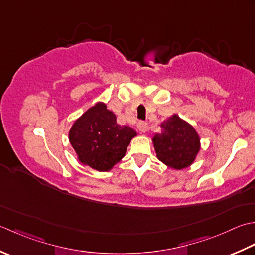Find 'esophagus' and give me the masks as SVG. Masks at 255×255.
<instances>
[{
    "mask_svg": "<svg viewBox=\"0 0 255 255\" xmlns=\"http://www.w3.org/2000/svg\"><path fill=\"white\" fill-rule=\"evenodd\" d=\"M137 128H138L139 132L145 133L147 131V123L145 121H138L137 122Z\"/></svg>",
    "mask_w": 255,
    "mask_h": 255,
    "instance_id": "esophagus-1",
    "label": "esophagus"
}]
</instances>
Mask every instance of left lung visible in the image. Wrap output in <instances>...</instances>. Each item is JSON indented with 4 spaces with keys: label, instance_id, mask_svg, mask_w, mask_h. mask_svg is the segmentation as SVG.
I'll return each instance as SVG.
<instances>
[{
    "label": "left lung",
    "instance_id": "obj_1",
    "mask_svg": "<svg viewBox=\"0 0 255 255\" xmlns=\"http://www.w3.org/2000/svg\"><path fill=\"white\" fill-rule=\"evenodd\" d=\"M163 131L153 138L157 157L168 167L183 169L191 165L199 152L200 141L195 128L174 114L162 123Z\"/></svg>",
    "mask_w": 255,
    "mask_h": 255
}]
</instances>
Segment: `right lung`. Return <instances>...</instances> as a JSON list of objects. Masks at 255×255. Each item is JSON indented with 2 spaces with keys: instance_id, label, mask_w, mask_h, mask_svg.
<instances>
[{
  "instance_id": "add662e5",
  "label": "right lung",
  "mask_w": 255,
  "mask_h": 255,
  "mask_svg": "<svg viewBox=\"0 0 255 255\" xmlns=\"http://www.w3.org/2000/svg\"><path fill=\"white\" fill-rule=\"evenodd\" d=\"M136 132L119 126L106 105L98 103L78 119L69 132V141L81 163L106 171L120 162Z\"/></svg>"
}]
</instances>
